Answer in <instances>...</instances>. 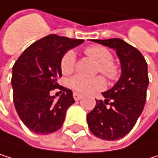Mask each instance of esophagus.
Segmentation results:
<instances>
[{
    "mask_svg": "<svg viewBox=\"0 0 158 158\" xmlns=\"http://www.w3.org/2000/svg\"><path fill=\"white\" fill-rule=\"evenodd\" d=\"M73 97H74V99H75L76 101H78V100H80V99L82 97V95H81V94H80V93H77V92H74Z\"/></svg>",
    "mask_w": 158,
    "mask_h": 158,
    "instance_id": "34e87169",
    "label": "esophagus"
}]
</instances>
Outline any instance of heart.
I'll return each instance as SVG.
<instances>
[{
  "mask_svg": "<svg viewBox=\"0 0 158 158\" xmlns=\"http://www.w3.org/2000/svg\"><path fill=\"white\" fill-rule=\"evenodd\" d=\"M87 56L92 57L98 62L97 72L102 73L109 81H116L121 75V68L119 64L112 60L113 56L110 51L102 45H91L84 51ZM76 67V53L70 50L66 52L60 60L61 72L69 75L73 73ZM69 87L80 93H91L94 91L102 90L106 87V81L101 76L95 77H86L81 75H77L71 77L68 81Z\"/></svg>",
  "mask_w": 158,
  "mask_h": 158,
  "instance_id": "1",
  "label": "heart"
}]
</instances>
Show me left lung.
<instances>
[{"instance_id": "obj_1", "label": "left lung", "mask_w": 158, "mask_h": 158, "mask_svg": "<svg viewBox=\"0 0 158 158\" xmlns=\"http://www.w3.org/2000/svg\"><path fill=\"white\" fill-rule=\"evenodd\" d=\"M116 51L122 74L111 89L102 92L105 100L87 114L91 132L103 140H118L130 132L145 106L149 85L148 66L142 53L122 39H91Z\"/></svg>"}]
</instances>
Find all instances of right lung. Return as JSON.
I'll use <instances>...</instances> for the list:
<instances>
[{
  "label": "right lung",
  "mask_w": 158,
  "mask_h": 158,
  "mask_svg": "<svg viewBox=\"0 0 158 158\" xmlns=\"http://www.w3.org/2000/svg\"><path fill=\"white\" fill-rule=\"evenodd\" d=\"M82 39L50 34L34 42L21 55L12 68L13 102L22 122L37 134L52 133L62 127L66 111L75 102L73 92L57 83L62 76L60 60ZM58 88V100L49 92Z\"/></svg>",
  "instance_id": "obj_1"
}]
</instances>
